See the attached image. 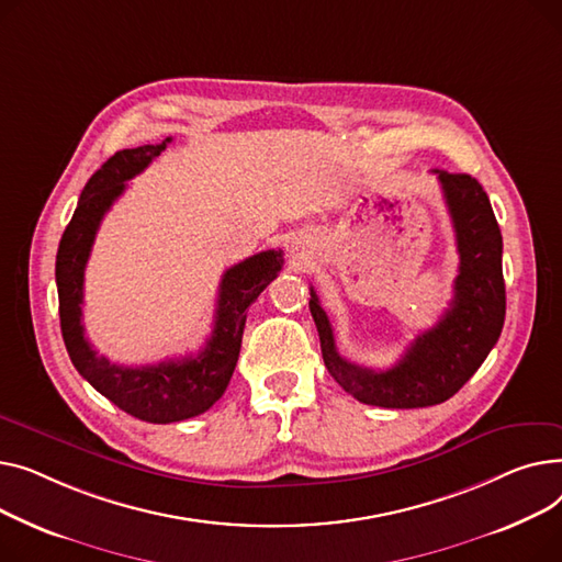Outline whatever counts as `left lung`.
<instances>
[{"instance_id": "8db88e82", "label": "left lung", "mask_w": 562, "mask_h": 562, "mask_svg": "<svg viewBox=\"0 0 562 562\" xmlns=\"http://www.w3.org/2000/svg\"><path fill=\"white\" fill-rule=\"evenodd\" d=\"M434 172L442 186L460 258L453 300L442 319L419 334L392 368L370 370L342 358L336 349L331 322L311 288L308 306L319 334L324 366L360 404L381 408L442 404L472 379L502 336L506 285L497 217L474 177Z\"/></svg>"}]
</instances>
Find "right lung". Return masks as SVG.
<instances>
[{"mask_svg": "<svg viewBox=\"0 0 562 562\" xmlns=\"http://www.w3.org/2000/svg\"><path fill=\"white\" fill-rule=\"evenodd\" d=\"M172 138L160 145L122 149L86 183L77 211L65 226L56 254L58 315L65 349L77 372L124 413L151 424H170L206 413L224 394L236 370L249 306L277 279L281 249H268L228 268L220 281L213 334L196 356L162 360L158 366L124 368L99 356L83 336V272L106 211Z\"/></svg>", "mask_w": 562, "mask_h": 562, "instance_id": "1", "label": "right lung"}]
</instances>
